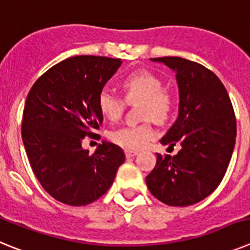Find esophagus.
I'll use <instances>...</instances> for the list:
<instances>
[{"label": "esophagus", "instance_id": "1", "mask_svg": "<svg viewBox=\"0 0 250 250\" xmlns=\"http://www.w3.org/2000/svg\"><path fill=\"white\" fill-rule=\"evenodd\" d=\"M125 155H126V158H132V156L138 155V151H135V150L126 149L125 150Z\"/></svg>", "mask_w": 250, "mask_h": 250}]
</instances>
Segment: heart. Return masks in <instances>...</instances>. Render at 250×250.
Listing matches in <instances>:
<instances>
[{"label": "heart", "instance_id": "heart-1", "mask_svg": "<svg viewBox=\"0 0 250 250\" xmlns=\"http://www.w3.org/2000/svg\"><path fill=\"white\" fill-rule=\"evenodd\" d=\"M124 99L127 104L140 105L143 120L152 119L164 121L171 111V98L164 91L163 81L149 71H136L130 74L121 83ZM125 101L109 90H103L99 95V109L107 120L116 121L120 119L125 109ZM155 136V130L150 124L138 126H124L110 134L114 143L125 149L139 150Z\"/></svg>", "mask_w": 250, "mask_h": 250}]
</instances>
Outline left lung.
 Instances as JSON below:
<instances>
[{"mask_svg": "<svg viewBox=\"0 0 250 250\" xmlns=\"http://www.w3.org/2000/svg\"><path fill=\"white\" fill-rule=\"evenodd\" d=\"M175 72L179 114L161 138L163 145H182L176 155L156 154L146 185L170 207L202 202L225 175L235 146L237 123L227 89L214 72L182 57L150 59Z\"/></svg>", "mask_w": 250, "mask_h": 250, "instance_id": "8db88e82", "label": "left lung"}]
</instances>
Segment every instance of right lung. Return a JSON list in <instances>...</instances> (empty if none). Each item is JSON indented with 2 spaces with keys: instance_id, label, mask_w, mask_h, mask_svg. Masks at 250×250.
Listing matches in <instances>:
<instances>
[{
  "instance_id": "obj_1",
  "label": "right lung",
  "mask_w": 250,
  "mask_h": 250,
  "mask_svg": "<svg viewBox=\"0 0 250 250\" xmlns=\"http://www.w3.org/2000/svg\"><path fill=\"white\" fill-rule=\"evenodd\" d=\"M123 61L74 56L52 66L31 87L22 118V141L40 184L54 199L81 207L98 200L114 183L125 154L103 141L92 155L85 136L100 129L99 95Z\"/></svg>"
}]
</instances>
